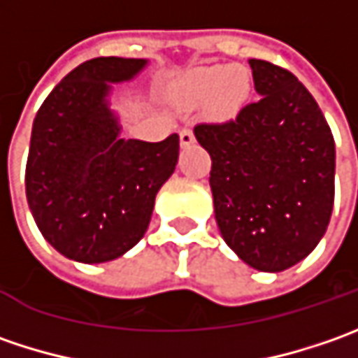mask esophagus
<instances>
[{
    "mask_svg": "<svg viewBox=\"0 0 358 358\" xmlns=\"http://www.w3.org/2000/svg\"><path fill=\"white\" fill-rule=\"evenodd\" d=\"M179 141H181V145H191L193 141H195V135H193V131L191 129H181L179 131Z\"/></svg>",
    "mask_w": 358,
    "mask_h": 358,
    "instance_id": "obj_1",
    "label": "esophagus"
}]
</instances>
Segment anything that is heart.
<instances>
[{"mask_svg": "<svg viewBox=\"0 0 358 358\" xmlns=\"http://www.w3.org/2000/svg\"><path fill=\"white\" fill-rule=\"evenodd\" d=\"M185 90L195 101H215L217 109L233 111L245 99L249 91V79L239 67L215 65L191 73L185 79Z\"/></svg>", "mask_w": 358, "mask_h": 358, "instance_id": "1", "label": "heart"}]
</instances>
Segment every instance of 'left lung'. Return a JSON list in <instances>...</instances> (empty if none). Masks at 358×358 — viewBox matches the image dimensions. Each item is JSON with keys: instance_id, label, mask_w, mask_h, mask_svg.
<instances>
[{"instance_id": "8db88e82", "label": "left lung", "mask_w": 358, "mask_h": 358, "mask_svg": "<svg viewBox=\"0 0 358 358\" xmlns=\"http://www.w3.org/2000/svg\"><path fill=\"white\" fill-rule=\"evenodd\" d=\"M261 95L225 123H199L223 239L259 271L279 273L323 239L335 201V139L307 87L279 65L249 59Z\"/></svg>"}]
</instances>
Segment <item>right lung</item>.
Wrapping results in <instances>:
<instances>
[{"mask_svg": "<svg viewBox=\"0 0 358 358\" xmlns=\"http://www.w3.org/2000/svg\"><path fill=\"white\" fill-rule=\"evenodd\" d=\"M145 65L125 57L81 63L35 115L25 195L41 235L67 259L105 263L129 251L175 171L177 133L159 143L121 139L109 109V83L129 81Z\"/></svg>", "mask_w": 358, "mask_h": 358, "instance_id": "add662e5", "label": "right lung"}]
</instances>
